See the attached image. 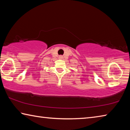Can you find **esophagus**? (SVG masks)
I'll return each instance as SVG.
<instances>
[{"instance_id": "1", "label": "esophagus", "mask_w": 130, "mask_h": 130, "mask_svg": "<svg viewBox=\"0 0 130 130\" xmlns=\"http://www.w3.org/2000/svg\"><path fill=\"white\" fill-rule=\"evenodd\" d=\"M59 58H61H61H62V56H60V57H59Z\"/></svg>"}]
</instances>
